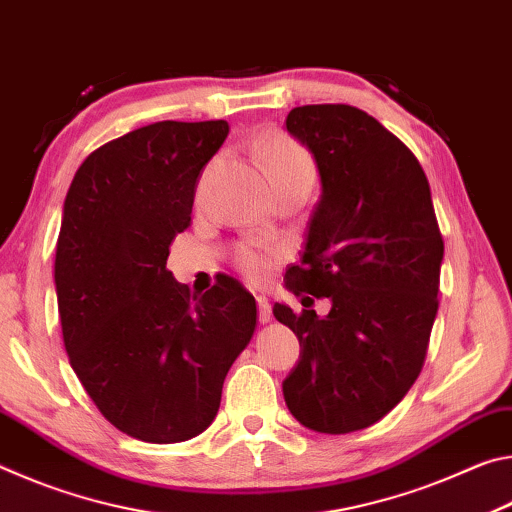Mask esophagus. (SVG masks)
I'll list each match as a JSON object with an SVG mask.
<instances>
[{"label": "esophagus", "mask_w": 512, "mask_h": 512, "mask_svg": "<svg viewBox=\"0 0 512 512\" xmlns=\"http://www.w3.org/2000/svg\"><path fill=\"white\" fill-rule=\"evenodd\" d=\"M257 305H259V323H268V320L273 318L271 302H268L266 296H257Z\"/></svg>", "instance_id": "1"}]
</instances>
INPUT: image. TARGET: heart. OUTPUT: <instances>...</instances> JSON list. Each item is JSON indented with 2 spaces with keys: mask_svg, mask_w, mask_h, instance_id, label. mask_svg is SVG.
Here are the masks:
<instances>
[{
  "mask_svg": "<svg viewBox=\"0 0 512 512\" xmlns=\"http://www.w3.org/2000/svg\"><path fill=\"white\" fill-rule=\"evenodd\" d=\"M259 155H262L266 171L273 183L275 180L291 178V176H307L314 180V162H311V155L302 149V146L289 140V137L284 135L264 137V140L259 142ZM212 167L214 162L203 171L201 183H198V194L205 192ZM237 264L253 282H264L268 271H271V257L248 244H241L237 248Z\"/></svg>",
  "mask_w": 512,
  "mask_h": 512,
  "instance_id": "b5f03b06",
  "label": "heart"
}]
</instances>
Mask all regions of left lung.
Returning <instances> with one entry per match:
<instances>
[{"mask_svg":"<svg viewBox=\"0 0 512 512\" xmlns=\"http://www.w3.org/2000/svg\"><path fill=\"white\" fill-rule=\"evenodd\" d=\"M287 131L314 153L323 185L287 287L332 309L318 318L275 302V318L300 341L282 391L305 427L350 433L395 409L420 375L445 241L418 158L368 112L300 106Z\"/></svg>","mask_w":512,"mask_h":512,"instance_id":"obj_1","label":"left lung"}]
</instances>
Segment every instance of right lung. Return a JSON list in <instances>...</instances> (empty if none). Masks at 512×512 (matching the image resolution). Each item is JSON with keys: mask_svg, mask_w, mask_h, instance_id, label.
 <instances>
[{"mask_svg": "<svg viewBox=\"0 0 512 512\" xmlns=\"http://www.w3.org/2000/svg\"><path fill=\"white\" fill-rule=\"evenodd\" d=\"M228 131L223 119L137 128L92 151L65 198L54 280L67 357L103 418L144 443L210 427L257 325L235 277L196 296L167 271Z\"/></svg>", "mask_w": 512, "mask_h": 512, "instance_id": "1", "label": "right lung"}]
</instances>
